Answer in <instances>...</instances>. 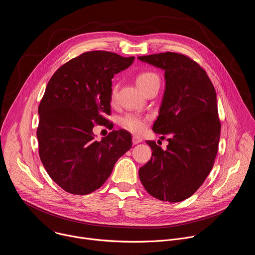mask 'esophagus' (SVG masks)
I'll use <instances>...</instances> for the list:
<instances>
[{
  "instance_id": "obj_1",
  "label": "esophagus",
  "mask_w": 255,
  "mask_h": 255,
  "mask_svg": "<svg viewBox=\"0 0 255 255\" xmlns=\"http://www.w3.org/2000/svg\"><path fill=\"white\" fill-rule=\"evenodd\" d=\"M140 142H142V138L140 137V136H133L132 137V143L134 144V145H136V144H138V143H140Z\"/></svg>"
}]
</instances>
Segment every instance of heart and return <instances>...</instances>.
I'll return each instance as SVG.
<instances>
[{
	"label": "heart",
	"mask_w": 255,
	"mask_h": 255,
	"mask_svg": "<svg viewBox=\"0 0 255 255\" xmlns=\"http://www.w3.org/2000/svg\"><path fill=\"white\" fill-rule=\"evenodd\" d=\"M136 83L140 88V90L143 92L153 84H159V78L156 74H154V72L144 71L137 76ZM117 92H118V85H114L111 90L112 102L116 100ZM119 122L123 128L133 133H141L145 129V127H146V119L142 117L141 115L135 114V113H127L123 115L120 118Z\"/></svg>",
	"instance_id": "obj_1"
}]
</instances>
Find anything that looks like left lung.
<instances>
[{
  "label": "left lung",
  "mask_w": 255,
  "mask_h": 255,
  "mask_svg": "<svg viewBox=\"0 0 255 255\" xmlns=\"http://www.w3.org/2000/svg\"><path fill=\"white\" fill-rule=\"evenodd\" d=\"M138 58L164 70L165 91L152 130L168 141L165 150L146 141L152 156L139 168V177L152 197L184 201L203 185L218 152L221 123L216 91L205 69L185 54Z\"/></svg>",
  "instance_id": "8db88e82"
}]
</instances>
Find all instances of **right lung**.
I'll list each match as a JSON object with an SVG mask.
<instances>
[{
    "label": "right lung",
    "mask_w": 255,
    "mask_h": 255,
    "mask_svg": "<svg viewBox=\"0 0 255 255\" xmlns=\"http://www.w3.org/2000/svg\"><path fill=\"white\" fill-rule=\"evenodd\" d=\"M135 57L89 51L61 65L38 107L39 156L51 179L65 192L88 195L110 176L132 146L131 134L114 130L96 140L95 124L110 125L112 79Z\"/></svg>",
    "instance_id": "add662e5"
}]
</instances>
